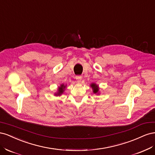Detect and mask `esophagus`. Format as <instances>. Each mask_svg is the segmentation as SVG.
Wrapping results in <instances>:
<instances>
[{"mask_svg": "<svg viewBox=\"0 0 155 155\" xmlns=\"http://www.w3.org/2000/svg\"><path fill=\"white\" fill-rule=\"evenodd\" d=\"M81 79H82V77L81 76H76V79L78 82H81Z\"/></svg>", "mask_w": 155, "mask_h": 155, "instance_id": "esophagus-1", "label": "esophagus"}]
</instances>
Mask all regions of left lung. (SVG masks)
I'll use <instances>...</instances> for the list:
<instances>
[{
	"instance_id": "1",
	"label": "left lung",
	"mask_w": 155,
	"mask_h": 155,
	"mask_svg": "<svg viewBox=\"0 0 155 155\" xmlns=\"http://www.w3.org/2000/svg\"><path fill=\"white\" fill-rule=\"evenodd\" d=\"M91 87L93 89V92L94 94H97L99 92V87L95 83H92L91 85Z\"/></svg>"
}]
</instances>
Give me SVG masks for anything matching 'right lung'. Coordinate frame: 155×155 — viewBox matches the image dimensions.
Returning a JSON list of instances; mask_svg holds the SVG:
<instances>
[{"label":"right lung","instance_id":"right-lung-1","mask_svg":"<svg viewBox=\"0 0 155 155\" xmlns=\"http://www.w3.org/2000/svg\"><path fill=\"white\" fill-rule=\"evenodd\" d=\"M67 85H64V84H62V85H61V86L58 88V92L55 94V96H60L61 94H62L63 93L64 91V88H66Z\"/></svg>","mask_w":155,"mask_h":155}]
</instances>
